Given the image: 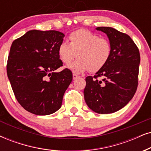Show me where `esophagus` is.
Wrapping results in <instances>:
<instances>
[{"label": "esophagus", "instance_id": "obj_1", "mask_svg": "<svg viewBox=\"0 0 151 151\" xmlns=\"http://www.w3.org/2000/svg\"><path fill=\"white\" fill-rule=\"evenodd\" d=\"M78 77H79V76H78L77 74H73V79H74V80L77 79Z\"/></svg>", "mask_w": 151, "mask_h": 151}]
</instances>
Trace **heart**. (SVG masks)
<instances>
[{
  "label": "heart",
  "mask_w": 151,
  "mask_h": 151,
  "mask_svg": "<svg viewBox=\"0 0 151 151\" xmlns=\"http://www.w3.org/2000/svg\"><path fill=\"white\" fill-rule=\"evenodd\" d=\"M69 40L70 44L62 42L59 45L58 55L65 65L71 63L77 56L79 59L68 66L74 73H82L88 70L91 72H98L110 58L111 46L106 38L89 30L79 29L72 32Z\"/></svg>",
  "instance_id": "b5f03b06"
}]
</instances>
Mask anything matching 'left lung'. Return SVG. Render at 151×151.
<instances>
[{"instance_id": "1", "label": "left lung", "mask_w": 151, "mask_h": 151, "mask_svg": "<svg viewBox=\"0 0 151 151\" xmlns=\"http://www.w3.org/2000/svg\"><path fill=\"white\" fill-rule=\"evenodd\" d=\"M96 30L107 35L111 54L94 77L86 78L84 99L88 106L96 113H114L126 105L136 93L140 54L127 34L111 27H98Z\"/></svg>"}]
</instances>
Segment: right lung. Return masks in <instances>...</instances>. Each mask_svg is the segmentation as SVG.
Instances as JSON below:
<instances>
[{"label":"right lung","instance_id":"add662e5","mask_svg":"<svg viewBox=\"0 0 151 151\" xmlns=\"http://www.w3.org/2000/svg\"><path fill=\"white\" fill-rule=\"evenodd\" d=\"M64 37L56 30H32L11 46L7 77L18 102L35 115H49L58 111L72 82L69 69L55 72L63 66L58 48Z\"/></svg>","mask_w":151,"mask_h":151}]
</instances>
